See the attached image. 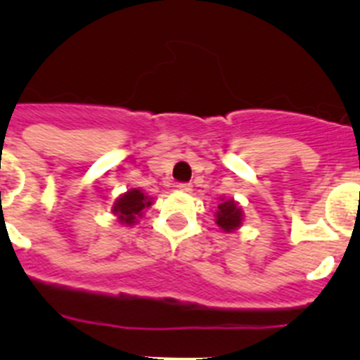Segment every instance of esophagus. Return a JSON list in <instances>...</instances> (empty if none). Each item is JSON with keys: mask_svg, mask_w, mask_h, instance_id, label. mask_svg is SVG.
<instances>
[{"mask_svg": "<svg viewBox=\"0 0 360 360\" xmlns=\"http://www.w3.org/2000/svg\"><path fill=\"white\" fill-rule=\"evenodd\" d=\"M178 191H182V193H191V191H193V186H191V184H187V182H182V184H178Z\"/></svg>", "mask_w": 360, "mask_h": 360, "instance_id": "obj_1", "label": "esophagus"}]
</instances>
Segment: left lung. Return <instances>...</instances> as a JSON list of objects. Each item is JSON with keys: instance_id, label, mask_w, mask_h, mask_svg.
<instances>
[{"instance_id": "8db88e82", "label": "left lung", "mask_w": 360, "mask_h": 360, "mask_svg": "<svg viewBox=\"0 0 360 360\" xmlns=\"http://www.w3.org/2000/svg\"><path fill=\"white\" fill-rule=\"evenodd\" d=\"M214 221L224 232H234L243 224V211H241L240 203L234 202L232 198L224 200L219 198L218 211L214 212Z\"/></svg>"}]
</instances>
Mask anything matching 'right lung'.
Returning <instances> with one entry per match:
<instances>
[{
	"label": "right lung",
	"instance_id": "1",
	"mask_svg": "<svg viewBox=\"0 0 360 360\" xmlns=\"http://www.w3.org/2000/svg\"><path fill=\"white\" fill-rule=\"evenodd\" d=\"M151 203L153 198H149L142 189H129L115 200L111 212L117 216L119 224L131 227L139 221V218H142L144 211Z\"/></svg>",
	"mask_w": 360,
	"mask_h": 360
}]
</instances>
